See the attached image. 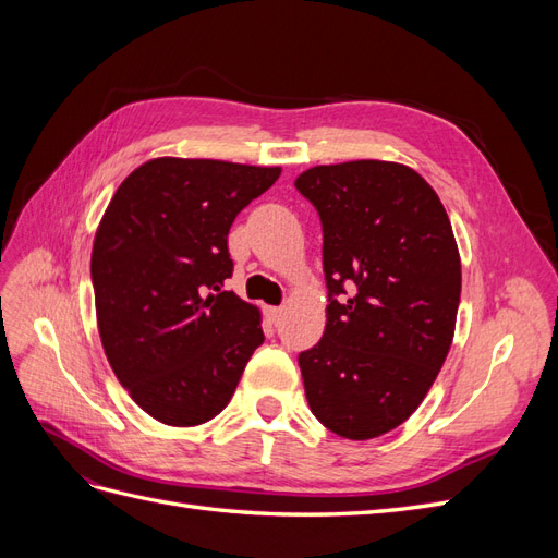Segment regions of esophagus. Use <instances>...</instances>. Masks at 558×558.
I'll return each instance as SVG.
<instances>
[{"label":"esophagus","instance_id":"34e87169","mask_svg":"<svg viewBox=\"0 0 558 558\" xmlns=\"http://www.w3.org/2000/svg\"><path fill=\"white\" fill-rule=\"evenodd\" d=\"M281 314H283V310H281V307H267V310H265V316H267L269 324H279Z\"/></svg>","mask_w":558,"mask_h":558}]
</instances>
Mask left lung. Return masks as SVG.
Here are the masks:
<instances>
[{
    "instance_id": "left-lung-1",
    "label": "left lung",
    "mask_w": 558,
    "mask_h": 558,
    "mask_svg": "<svg viewBox=\"0 0 558 558\" xmlns=\"http://www.w3.org/2000/svg\"><path fill=\"white\" fill-rule=\"evenodd\" d=\"M324 226L326 332L300 353L314 416L347 440L408 421L445 365L461 256L430 183L388 160L316 165L295 179ZM349 284L354 295L345 294Z\"/></svg>"
}]
</instances>
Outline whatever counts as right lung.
Here are the masks:
<instances>
[{"mask_svg": "<svg viewBox=\"0 0 558 558\" xmlns=\"http://www.w3.org/2000/svg\"><path fill=\"white\" fill-rule=\"evenodd\" d=\"M281 167L154 158L118 185L97 226L90 275L113 375L167 426L221 414L265 335L260 310L223 291L228 232Z\"/></svg>", "mask_w": 558, "mask_h": 558, "instance_id": "obj_1", "label": "right lung"}]
</instances>
